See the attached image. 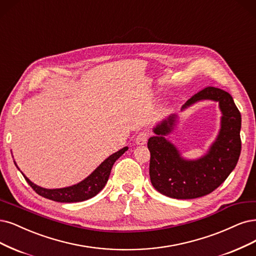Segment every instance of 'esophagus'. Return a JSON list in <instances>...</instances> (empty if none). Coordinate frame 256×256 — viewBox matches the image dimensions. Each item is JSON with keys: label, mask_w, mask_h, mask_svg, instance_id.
<instances>
[{"label": "esophagus", "mask_w": 256, "mask_h": 256, "mask_svg": "<svg viewBox=\"0 0 256 256\" xmlns=\"http://www.w3.org/2000/svg\"><path fill=\"white\" fill-rule=\"evenodd\" d=\"M148 136H149V132L148 131H140V134L136 136V143L138 145H144V144H146L147 140H148Z\"/></svg>", "instance_id": "obj_1"}]
</instances>
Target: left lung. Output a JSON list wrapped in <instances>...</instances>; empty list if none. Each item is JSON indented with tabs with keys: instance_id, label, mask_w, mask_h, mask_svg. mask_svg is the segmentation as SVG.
Wrapping results in <instances>:
<instances>
[{
	"instance_id": "obj_1",
	"label": "left lung",
	"mask_w": 256,
	"mask_h": 256,
	"mask_svg": "<svg viewBox=\"0 0 256 256\" xmlns=\"http://www.w3.org/2000/svg\"><path fill=\"white\" fill-rule=\"evenodd\" d=\"M201 100L219 104L222 111L220 129L206 154L196 160L181 156L166 136L177 125V116L172 114L154 128V136L149 138L150 152L149 174L154 188L170 198L194 199L215 190L232 172L242 150V116L232 96L214 86H208L182 106V111Z\"/></svg>"
}]
</instances>
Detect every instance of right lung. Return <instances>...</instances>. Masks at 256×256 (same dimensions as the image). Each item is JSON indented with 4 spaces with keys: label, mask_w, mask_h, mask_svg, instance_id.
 Wrapping results in <instances>:
<instances>
[{
    "label": "right lung",
    "mask_w": 256,
    "mask_h": 256,
    "mask_svg": "<svg viewBox=\"0 0 256 256\" xmlns=\"http://www.w3.org/2000/svg\"><path fill=\"white\" fill-rule=\"evenodd\" d=\"M127 150L128 147H124L122 148L120 150L114 152L113 154L106 158V160L90 176H88L86 179H84L77 184L72 185V186L52 190L44 188L39 186L37 184L32 183L23 172L22 174L25 180L30 185L32 188L36 192L38 195L44 198H48L50 200H54L57 202H68H68H80L96 196L104 188L106 183H107L109 179L114 162ZM14 164L18 167L16 162ZM18 170H19V167H18Z\"/></svg>",
    "instance_id": "add662e5"
}]
</instances>
